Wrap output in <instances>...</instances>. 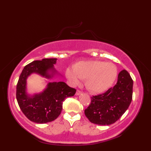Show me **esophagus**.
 Here are the masks:
<instances>
[{
	"instance_id": "obj_1",
	"label": "esophagus",
	"mask_w": 151,
	"mask_h": 151,
	"mask_svg": "<svg viewBox=\"0 0 151 151\" xmlns=\"http://www.w3.org/2000/svg\"><path fill=\"white\" fill-rule=\"evenodd\" d=\"M82 94V92H81V91H79V90L76 91V95L78 96V95H80V94Z\"/></svg>"
}]
</instances>
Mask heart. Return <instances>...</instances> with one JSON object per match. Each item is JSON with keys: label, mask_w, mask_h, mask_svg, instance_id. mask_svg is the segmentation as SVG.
<instances>
[{"label": "heart", "mask_w": 151, "mask_h": 151, "mask_svg": "<svg viewBox=\"0 0 151 151\" xmlns=\"http://www.w3.org/2000/svg\"><path fill=\"white\" fill-rule=\"evenodd\" d=\"M116 75L115 65L100 60L82 61L66 71V76L71 85H80L82 79L86 78V86L95 93L108 90L114 83Z\"/></svg>", "instance_id": "1"}]
</instances>
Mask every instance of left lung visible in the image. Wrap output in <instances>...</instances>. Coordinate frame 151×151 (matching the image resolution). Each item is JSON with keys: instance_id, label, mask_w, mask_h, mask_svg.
<instances>
[{"instance_id": "1", "label": "left lung", "mask_w": 151, "mask_h": 151, "mask_svg": "<svg viewBox=\"0 0 151 151\" xmlns=\"http://www.w3.org/2000/svg\"><path fill=\"white\" fill-rule=\"evenodd\" d=\"M133 81L129 73L122 70L113 87L106 93L91 97V103L85 114L92 123L113 124L121 118L132 101Z\"/></svg>"}]
</instances>
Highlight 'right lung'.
<instances>
[{
	"label": "right lung",
	"instance_id": "1",
	"mask_svg": "<svg viewBox=\"0 0 151 151\" xmlns=\"http://www.w3.org/2000/svg\"><path fill=\"white\" fill-rule=\"evenodd\" d=\"M57 58H43L25 66L17 85V100L22 112L30 121L36 123H47L55 121L60 115L63 103L66 97L73 96L75 88L64 82H48L40 93L27 92V78L32 74H37L48 80L60 75L54 65Z\"/></svg>",
	"mask_w": 151,
	"mask_h": 151
}]
</instances>
